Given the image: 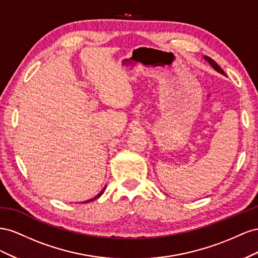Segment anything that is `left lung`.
<instances>
[{
  "label": "left lung",
  "instance_id": "1",
  "mask_svg": "<svg viewBox=\"0 0 258 258\" xmlns=\"http://www.w3.org/2000/svg\"><path fill=\"white\" fill-rule=\"evenodd\" d=\"M204 59H205V60H208V61H209V62L211 63V66H212V67H213V68H214V69H215L216 71H218L219 73H222V75H225V72H224V71L222 70V68H220V67H219V66H218V64H217V63H216V62H215L214 60H213L211 57H208V56H204Z\"/></svg>",
  "mask_w": 258,
  "mask_h": 258
}]
</instances>
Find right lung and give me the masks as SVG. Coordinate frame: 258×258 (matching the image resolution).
Instances as JSON below:
<instances>
[{"mask_svg":"<svg viewBox=\"0 0 258 258\" xmlns=\"http://www.w3.org/2000/svg\"><path fill=\"white\" fill-rule=\"evenodd\" d=\"M105 189H106V187H105L104 189H102V190L100 191V192H99V194H98L97 196H95L94 198H92V199H91V200H87V201H85L84 203H87V202H90V201H94V200H96V199H98V198H99V197H100V196H101L102 194H104V191H105Z\"/></svg>","mask_w":258,"mask_h":258,"instance_id":"add662e5","label":"right lung"}]
</instances>
